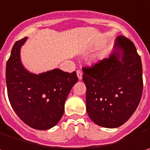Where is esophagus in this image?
<instances>
[{
    "label": "esophagus",
    "instance_id": "1",
    "mask_svg": "<svg viewBox=\"0 0 150 150\" xmlns=\"http://www.w3.org/2000/svg\"><path fill=\"white\" fill-rule=\"evenodd\" d=\"M76 73H77V76H78V79L79 80H81L82 79V75H83V73H82V71L81 69H78L77 71H76Z\"/></svg>",
    "mask_w": 150,
    "mask_h": 150
}]
</instances>
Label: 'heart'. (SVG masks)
Instances as JSON below:
<instances>
[{"label":"heart","mask_w":150,"mask_h":150,"mask_svg":"<svg viewBox=\"0 0 150 150\" xmlns=\"http://www.w3.org/2000/svg\"><path fill=\"white\" fill-rule=\"evenodd\" d=\"M99 57H97V56H95V57H92L91 58V62H97L98 60H99Z\"/></svg>","instance_id":"obj_1"}]
</instances>
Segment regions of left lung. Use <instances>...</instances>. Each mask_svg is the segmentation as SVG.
Instances as JSON below:
<instances>
[{
  "instance_id": "8db88e82",
  "label": "left lung",
  "mask_w": 150,
  "mask_h": 150,
  "mask_svg": "<svg viewBox=\"0 0 150 150\" xmlns=\"http://www.w3.org/2000/svg\"><path fill=\"white\" fill-rule=\"evenodd\" d=\"M82 69L90 118L108 128L125 123L139 104L144 86L141 58L134 42L118 36L108 59Z\"/></svg>"
}]
</instances>
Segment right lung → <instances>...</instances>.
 Here are the masks:
<instances>
[{"instance_id": "add662e5", "label": "right lung", "mask_w": 150, "mask_h": 150, "mask_svg": "<svg viewBox=\"0 0 150 150\" xmlns=\"http://www.w3.org/2000/svg\"><path fill=\"white\" fill-rule=\"evenodd\" d=\"M27 37L16 41L6 68L7 95L11 108L19 118L38 130L49 129L59 122L64 102L76 82V72L54 69L33 74L23 67L20 59L22 45Z\"/></svg>"}]
</instances>
